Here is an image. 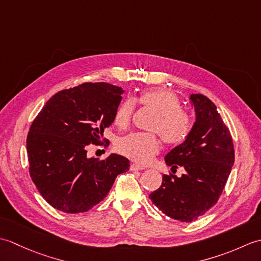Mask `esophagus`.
<instances>
[{
  "mask_svg": "<svg viewBox=\"0 0 261 261\" xmlns=\"http://www.w3.org/2000/svg\"><path fill=\"white\" fill-rule=\"evenodd\" d=\"M130 169H131V170H141V169H143V166H141L140 164L134 163V164H131Z\"/></svg>",
  "mask_w": 261,
  "mask_h": 261,
  "instance_id": "34e87169",
  "label": "esophagus"
}]
</instances>
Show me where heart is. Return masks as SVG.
I'll use <instances>...</instances> for the list:
<instances>
[{"label":"heart","mask_w":261,"mask_h":261,"mask_svg":"<svg viewBox=\"0 0 261 261\" xmlns=\"http://www.w3.org/2000/svg\"><path fill=\"white\" fill-rule=\"evenodd\" d=\"M136 103L156 112L149 130L156 134L135 132L120 138L116 149L123 156L138 163H148L160 150L157 134L166 145L177 146L184 142L192 130V116L180 109L181 104L174 92L166 88H153L140 93L135 99L124 98L113 115L114 124L119 129H126L131 124L136 112Z\"/></svg>","instance_id":"heart-1"}]
</instances>
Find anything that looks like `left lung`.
<instances>
[{
	"instance_id": "8db88e82",
	"label": "left lung",
	"mask_w": 261,
	"mask_h": 261,
	"mask_svg": "<svg viewBox=\"0 0 261 261\" xmlns=\"http://www.w3.org/2000/svg\"><path fill=\"white\" fill-rule=\"evenodd\" d=\"M196 121L187 139L165 158L168 166L182 167L177 177L169 173L149 197L171 219L192 222L218 203L234 163L229 127L215 104L202 94H192Z\"/></svg>"
}]
</instances>
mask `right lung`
<instances>
[{"label": "right lung", "mask_w": 261, "mask_h": 261, "mask_svg": "<svg viewBox=\"0 0 261 261\" xmlns=\"http://www.w3.org/2000/svg\"><path fill=\"white\" fill-rule=\"evenodd\" d=\"M123 90L108 83H82L43 105L27 137L29 174L41 196L65 213H83L108 195L125 157L87 158L90 145L108 147L103 131L113 123Z\"/></svg>", "instance_id": "1"}]
</instances>
